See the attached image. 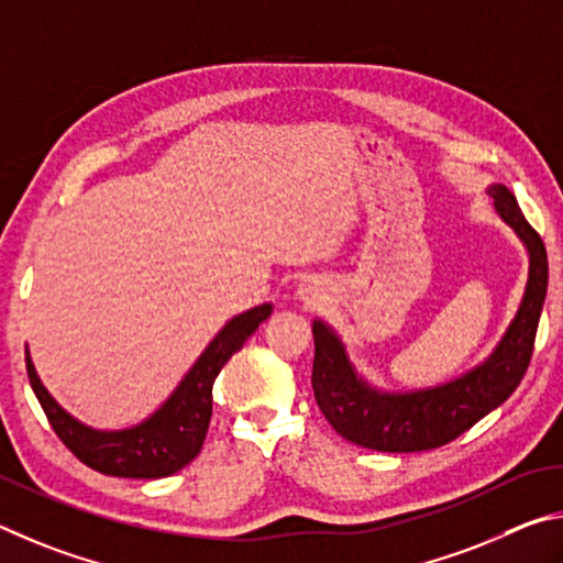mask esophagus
<instances>
[{
  "instance_id": "1",
  "label": "esophagus",
  "mask_w": 563,
  "mask_h": 563,
  "mask_svg": "<svg viewBox=\"0 0 563 563\" xmlns=\"http://www.w3.org/2000/svg\"><path fill=\"white\" fill-rule=\"evenodd\" d=\"M299 299L317 307V303L327 299V289H323V284L319 279H307L299 284Z\"/></svg>"
}]
</instances>
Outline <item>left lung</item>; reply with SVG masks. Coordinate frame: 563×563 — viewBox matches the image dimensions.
<instances>
[{"label": "left lung", "instance_id": "obj_1", "mask_svg": "<svg viewBox=\"0 0 563 563\" xmlns=\"http://www.w3.org/2000/svg\"><path fill=\"white\" fill-rule=\"evenodd\" d=\"M487 192L501 220L527 244L529 282L515 321L482 366L438 388L380 393L353 371L336 333L313 321V396L331 428L353 445L378 452L442 448L499 408L525 378L547 299V246L505 185H492Z\"/></svg>", "mask_w": 563, "mask_h": 563}]
</instances>
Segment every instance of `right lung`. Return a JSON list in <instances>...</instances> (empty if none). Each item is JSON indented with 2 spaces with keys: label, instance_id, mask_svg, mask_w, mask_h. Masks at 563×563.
Masks as SVG:
<instances>
[{
  "label": "right lung",
  "instance_id": "right-lung-1",
  "mask_svg": "<svg viewBox=\"0 0 563 563\" xmlns=\"http://www.w3.org/2000/svg\"><path fill=\"white\" fill-rule=\"evenodd\" d=\"M269 313L272 303H262L234 317L205 349L180 386L163 402V408L131 430L101 432L68 416L48 396L32 358L26 356L29 383L42 402L48 426L84 465L111 477L157 479L175 475L200 455L212 418L214 378L220 376L224 363L244 346V341L260 329V323L269 319Z\"/></svg>",
  "mask_w": 563,
  "mask_h": 563
}]
</instances>
